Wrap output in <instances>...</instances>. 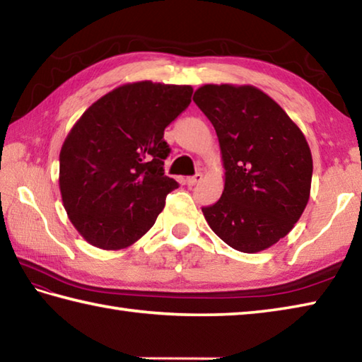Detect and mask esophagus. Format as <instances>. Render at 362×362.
<instances>
[{
  "mask_svg": "<svg viewBox=\"0 0 362 362\" xmlns=\"http://www.w3.org/2000/svg\"><path fill=\"white\" fill-rule=\"evenodd\" d=\"M202 180V174L201 173H197V174H194L193 177H188L187 179V183L189 187H194V185H197V183H199Z\"/></svg>",
  "mask_w": 362,
  "mask_h": 362,
  "instance_id": "esophagus-1",
  "label": "esophagus"
}]
</instances>
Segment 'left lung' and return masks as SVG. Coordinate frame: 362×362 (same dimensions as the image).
Segmentation results:
<instances>
[{"label":"left lung","mask_w":362,"mask_h":362,"mask_svg":"<svg viewBox=\"0 0 362 362\" xmlns=\"http://www.w3.org/2000/svg\"><path fill=\"white\" fill-rule=\"evenodd\" d=\"M193 100L215 127L226 169L221 197L202 214L233 250L264 251L293 229L308 205V141L270 95L250 84H204Z\"/></svg>","instance_id":"obj_1"}]
</instances>
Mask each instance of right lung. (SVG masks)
<instances>
[{
    "label": "right lung",
    "instance_id": "add662e5",
    "mask_svg": "<svg viewBox=\"0 0 362 362\" xmlns=\"http://www.w3.org/2000/svg\"><path fill=\"white\" fill-rule=\"evenodd\" d=\"M193 88L129 83L98 98L69 132L59 153V189L69 219L92 246L133 245L179 188L165 175V129L188 108Z\"/></svg>",
    "mask_w": 362,
    "mask_h": 362
}]
</instances>
